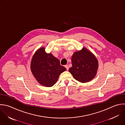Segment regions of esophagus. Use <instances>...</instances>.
Returning a JSON list of instances; mask_svg holds the SVG:
<instances>
[{"instance_id":"obj_1","label":"esophagus","mask_w":125,"mask_h":125,"mask_svg":"<svg viewBox=\"0 0 125 125\" xmlns=\"http://www.w3.org/2000/svg\"><path fill=\"white\" fill-rule=\"evenodd\" d=\"M65 67L66 68V70H68V69H69V67H68V65H65Z\"/></svg>"}]
</instances>
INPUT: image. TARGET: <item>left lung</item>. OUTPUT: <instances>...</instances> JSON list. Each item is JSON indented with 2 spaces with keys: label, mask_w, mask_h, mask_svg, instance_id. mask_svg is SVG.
I'll return each mask as SVG.
<instances>
[{
  "label": "left lung",
  "mask_w": 125,
  "mask_h": 125,
  "mask_svg": "<svg viewBox=\"0 0 125 125\" xmlns=\"http://www.w3.org/2000/svg\"><path fill=\"white\" fill-rule=\"evenodd\" d=\"M71 60L72 66L69 71L78 81L82 83L88 82L96 75L99 66L98 60L85 47L75 52Z\"/></svg>",
  "instance_id": "left-lung-1"
}]
</instances>
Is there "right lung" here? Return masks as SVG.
<instances>
[{"mask_svg":"<svg viewBox=\"0 0 125 125\" xmlns=\"http://www.w3.org/2000/svg\"><path fill=\"white\" fill-rule=\"evenodd\" d=\"M45 47L39 48L34 53L30 65L31 71L38 83L46 87L53 86L60 75L66 70L60 61L51 53H47Z\"/></svg>","mask_w":125,"mask_h":125,"instance_id":"1","label":"right lung"}]
</instances>
